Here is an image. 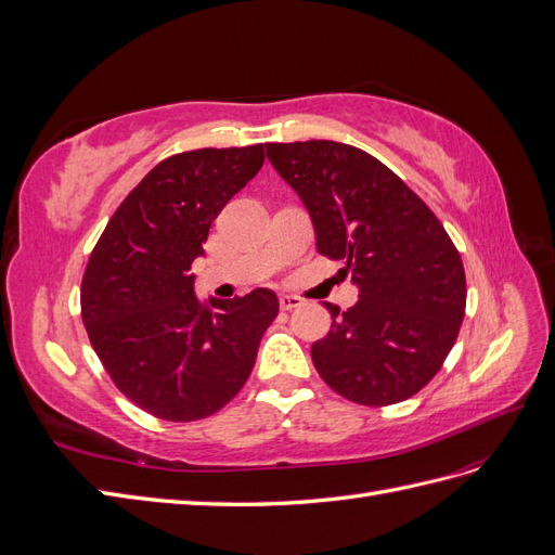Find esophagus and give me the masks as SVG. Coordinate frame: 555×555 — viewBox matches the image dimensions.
I'll return each instance as SVG.
<instances>
[{
	"label": "esophagus",
	"instance_id": "34e87169",
	"mask_svg": "<svg viewBox=\"0 0 555 555\" xmlns=\"http://www.w3.org/2000/svg\"><path fill=\"white\" fill-rule=\"evenodd\" d=\"M300 306H304V298L292 296V294H282L280 296V308L282 310H294V308H300Z\"/></svg>",
	"mask_w": 555,
	"mask_h": 555
}]
</instances>
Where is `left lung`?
<instances>
[{
  "label": "left lung",
  "mask_w": 555,
  "mask_h": 555,
  "mask_svg": "<svg viewBox=\"0 0 555 555\" xmlns=\"http://www.w3.org/2000/svg\"><path fill=\"white\" fill-rule=\"evenodd\" d=\"M275 171L304 201L317 249L359 287L310 349L317 373L359 405L408 400L438 375L465 314V271L433 210L363 150L335 141L268 143Z\"/></svg>",
  "instance_id": "8db88e82"
}]
</instances>
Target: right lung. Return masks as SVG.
Wrapping results in <instances>:
<instances>
[{
    "instance_id": "obj_1",
    "label": "right lung",
    "mask_w": 555,
    "mask_h": 555,
    "mask_svg": "<svg viewBox=\"0 0 555 555\" xmlns=\"http://www.w3.org/2000/svg\"><path fill=\"white\" fill-rule=\"evenodd\" d=\"M263 145L201 147L159 162L96 241L80 284V314L99 361L133 405L164 422L222 410L247 382L278 296L194 294L192 263L210 224L255 178Z\"/></svg>"
}]
</instances>
